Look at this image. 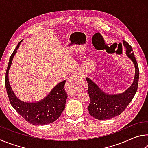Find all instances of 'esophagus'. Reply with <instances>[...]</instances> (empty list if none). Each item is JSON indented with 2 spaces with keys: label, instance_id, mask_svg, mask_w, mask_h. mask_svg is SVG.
I'll return each instance as SVG.
<instances>
[{
  "label": "esophagus",
  "instance_id": "obj_1",
  "mask_svg": "<svg viewBox=\"0 0 148 148\" xmlns=\"http://www.w3.org/2000/svg\"><path fill=\"white\" fill-rule=\"evenodd\" d=\"M80 76L78 74H74L66 81V88L69 95H77L78 94V80Z\"/></svg>",
  "mask_w": 148,
  "mask_h": 148
}]
</instances>
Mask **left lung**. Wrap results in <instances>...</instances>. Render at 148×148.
<instances>
[{
	"label": "left lung",
	"mask_w": 148,
	"mask_h": 148,
	"mask_svg": "<svg viewBox=\"0 0 148 148\" xmlns=\"http://www.w3.org/2000/svg\"><path fill=\"white\" fill-rule=\"evenodd\" d=\"M126 49V53L131 59L135 66V76L133 84L130 88L119 95H108L104 93L91 79L86 78L88 84V92L90 102L87 107L91 116L99 120L111 119L121 114L136 94L139 79V69L132 47L128 42L123 40Z\"/></svg>",
	"instance_id": "obj_1"
}]
</instances>
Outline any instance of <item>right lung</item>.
<instances>
[{
  "label": "right lung",
  "instance_id": "obj_1",
  "mask_svg": "<svg viewBox=\"0 0 148 148\" xmlns=\"http://www.w3.org/2000/svg\"><path fill=\"white\" fill-rule=\"evenodd\" d=\"M20 41L12 53L5 76V87L10 102L16 111L27 122L32 125H47L54 122L61 116L65 108L67 94L64 91L66 81L61 82L54 87L46 98L36 103L20 101L14 95L8 81V71L12 59L18 49Z\"/></svg>",
  "mask_w": 148,
  "mask_h": 148
}]
</instances>
